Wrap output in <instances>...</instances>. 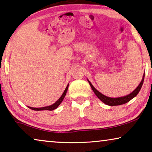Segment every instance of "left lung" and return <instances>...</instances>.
Masks as SVG:
<instances>
[{
	"label": "left lung",
	"mask_w": 152,
	"mask_h": 152,
	"mask_svg": "<svg viewBox=\"0 0 152 152\" xmlns=\"http://www.w3.org/2000/svg\"><path fill=\"white\" fill-rule=\"evenodd\" d=\"M144 77H145V74L143 75V77H142V79L141 82L140 83V84L138 85V86L132 92V93L129 94L128 95H127V96H122V97H118V98H111V97H108V96L103 95V94H102L101 92H99L97 90H96L95 88H94L93 86L92 85V83L90 82L88 80V81L90 85H91L92 91H94V94H96V96H97V97L99 99L102 101V102L105 103L106 105H110V106H114V105H118L124 104V103L129 102V101H130L131 99H132L134 97H135V96L138 94V92H139L140 88H141L142 83H143V81H144Z\"/></svg>",
	"instance_id": "8db88e82"
}]
</instances>
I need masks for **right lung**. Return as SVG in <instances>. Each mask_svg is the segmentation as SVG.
<instances>
[{
  "label": "right lung",
  "instance_id": "obj_1",
  "mask_svg": "<svg viewBox=\"0 0 152 152\" xmlns=\"http://www.w3.org/2000/svg\"><path fill=\"white\" fill-rule=\"evenodd\" d=\"M68 88H69V85L67 86L66 88L65 91H64L62 95L60 96V98L57 101V102L54 103V104H53L51 105H49V106H47V107H28L31 110H37V111H39V110H53L56 109L57 107L59 106V105L62 102L64 98V96L66 95V92H67V90H68Z\"/></svg>",
  "mask_w": 152,
  "mask_h": 152
}]
</instances>
